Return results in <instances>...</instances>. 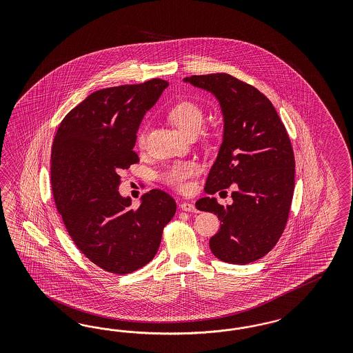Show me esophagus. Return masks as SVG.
Here are the masks:
<instances>
[{
  "instance_id": "esophagus-1",
  "label": "esophagus",
  "mask_w": 353,
  "mask_h": 353,
  "mask_svg": "<svg viewBox=\"0 0 353 353\" xmlns=\"http://www.w3.org/2000/svg\"><path fill=\"white\" fill-rule=\"evenodd\" d=\"M180 208H181L182 211H188V212H198L195 205L192 203H189V202H183V203L180 204Z\"/></svg>"
}]
</instances>
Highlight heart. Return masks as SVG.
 Returning <instances> with one entry per match:
<instances>
[{"label": "heart", "mask_w": 353, "mask_h": 353, "mask_svg": "<svg viewBox=\"0 0 353 353\" xmlns=\"http://www.w3.org/2000/svg\"><path fill=\"white\" fill-rule=\"evenodd\" d=\"M204 114L202 108L190 101H182L172 106L168 111V120L173 125L181 130L186 136L195 134L203 124ZM137 143L143 146L145 132L141 130L137 136ZM196 173V165L194 163H181L172 165L168 171L164 172L161 179L172 188L185 190L189 185V179Z\"/></svg>", "instance_id": "heart-1"}]
</instances>
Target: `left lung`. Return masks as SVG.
<instances>
[{"label":"left lung","mask_w":353,"mask_h":353,"mask_svg":"<svg viewBox=\"0 0 353 353\" xmlns=\"http://www.w3.org/2000/svg\"><path fill=\"white\" fill-rule=\"evenodd\" d=\"M185 83L212 93L224 117V136L204 192L234 185L233 203L204 196L195 207L214 212L220 230L210 239L214 256L250 264L276 246L289 219L295 159L289 134L272 102L256 88L228 74L194 75Z\"/></svg>","instance_id":"left-lung-1"}]
</instances>
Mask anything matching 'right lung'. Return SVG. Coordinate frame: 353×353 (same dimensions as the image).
<instances>
[{
  "mask_svg": "<svg viewBox=\"0 0 353 353\" xmlns=\"http://www.w3.org/2000/svg\"><path fill=\"white\" fill-rule=\"evenodd\" d=\"M168 85L152 79L97 90L65 115L54 137L57 210L77 248L110 273L128 274L151 261L176 214L174 199L159 189L143 194L136 210L119 192V172L139 161L133 151L139 124Z\"/></svg>",
  "mask_w": 353,
  "mask_h": 353,
  "instance_id": "add662e5",
  "label": "right lung"
}]
</instances>
